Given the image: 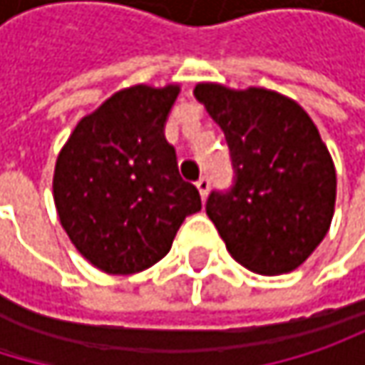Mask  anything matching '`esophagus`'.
I'll list each match as a JSON object with an SVG mask.
<instances>
[{"instance_id":"esophagus-1","label":"esophagus","mask_w":365,"mask_h":365,"mask_svg":"<svg viewBox=\"0 0 365 365\" xmlns=\"http://www.w3.org/2000/svg\"><path fill=\"white\" fill-rule=\"evenodd\" d=\"M209 178L207 175H202V178H198V182H196V187H198V192H200V196L202 198H207V194H209Z\"/></svg>"}]
</instances>
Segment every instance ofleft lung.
I'll use <instances>...</instances> for the list:
<instances>
[{
	"mask_svg": "<svg viewBox=\"0 0 365 365\" xmlns=\"http://www.w3.org/2000/svg\"><path fill=\"white\" fill-rule=\"evenodd\" d=\"M222 126L235 180L211 190L207 215L230 255L259 274L298 268L328 235L336 171L317 126L296 101L264 88L198 84Z\"/></svg>",
	"mask_w": 365,
	"mask_h": 365,
	"instance_id": "obj_1",
	"label": "left lung"
}]
</instances>
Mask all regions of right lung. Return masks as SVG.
<instances>
[{
    "instance_id": "obj_1",
    "label": "right lung",
    "mask_w": 365,
    "mask_h": 365,
    "mask_svg": "<svg viewBox=\"0 0 365 365\" xmlns=\"http://www.w3.org/2000/svg\"><path fill=\"white\" fill-rule=\"evenodd\" d=\"M178 86L115 93L76 126L54 169L58 220L76 250L110 274H133L169 254L200 211L165 137Z\"/></svg>"
}]
</instances>
